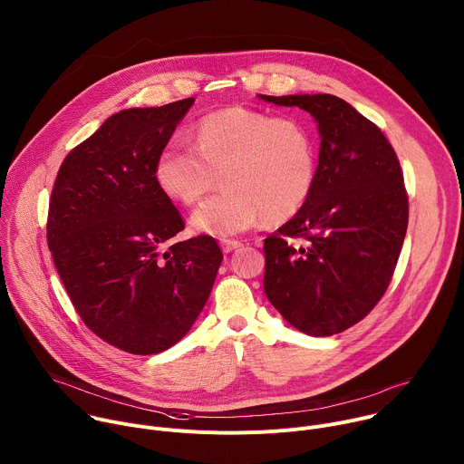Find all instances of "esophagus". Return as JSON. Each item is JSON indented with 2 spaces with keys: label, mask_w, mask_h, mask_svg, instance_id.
I'll use <instances>...</instances> for the list:
<instances>
[{
  "label": "esophagus",
  "mask_w": 464,
  "mask_h": 464,
  "mask_svg": "<svg viewBox=\"0 0 464 464\" xmlns=\"http://www.w3.org/2000/svg\"><path fill=\"white\" fill-rule=\"evenodd\" d=\"M220 246H222L224 253H231V251L238 249V247L242 246V242H240V240H222V242H220Z\"/></svg>",
  "instance_id": "34e87169"
}]
</instances>
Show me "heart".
Listing matches in <instances>:
<instances>
[{
    "label": "heart",
    "instance_id": "b5f03b06",
    "mask_svg": "<svg viewBox=\"0 0 464 464\" xmlns=\"http://www.w3.org/2000/svg\"><path fill=\"white\" fill-rule=\"evenodd\" d=\"M315 174V141L303 121L238 106L206 115L194 147L170 143L154 165L161 190L183 206L200 202L220 176L224 190L190 217L196 231L220 238L299 213Z\"/></svg>",
    "mask_w": 464,
    "mask_h": 464
}]
</instances>
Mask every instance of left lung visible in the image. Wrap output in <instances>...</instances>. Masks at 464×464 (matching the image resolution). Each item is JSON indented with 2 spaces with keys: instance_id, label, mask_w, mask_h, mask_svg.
<instances>
[{
  "instance_id": "left-lung-1",
  "label": "left lung",
  "mask_w": 464,
  "mask_h": 464,
  "mask_svg": "<svg viewBox=\"0 0 464 464\" xmlns=\"http://www.w3.org/2000/svg\"><path fill=\"white\" fill-rule=\"evenodd\" d=\"M258 97L308 111L321 136L310 198L264 240V292L301 333H343L382 299L404 244L410 204L399 158L382 130L336 95Z\"/></svg>"
}]
</instances>
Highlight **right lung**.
<instances>
[{
	"label": "right lung",
	"instance_id": "obj_1",
	"mask_svg": "<svg viewBox=\"0 0 464 464\" xmlns=\"http://www.w3.org/2000/svg\"><path fill=\"white\" fill-rule=\"evenodd\" d=\"M192 102L113 113L65 156L51 192L47 244L63 288L92 333L130 354L188 333L224 258L208 235L172 244L185 222L154 176Z\"/></svg>",
	"mask_w": 464,
	"mask_h": 464
}]
</instances>
